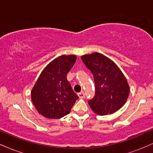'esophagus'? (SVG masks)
<instances>
[{
  "label": "esophagus",
  "instance_id": "obj_1",
  "mask_svg": "<svg viewBox=\"0 0 153 153\" xmlns=\"http://www.w3.org/2000/svg\"><path fill=\"white\" fill-rule=\"evenodd\" d=\"M78 96L79 99H84V98H85V94H84L83 91H82V92H80V93H78Z\"/></svg>",
  "mask_w": 153,
  "mask_h": 153
}]
</instances>
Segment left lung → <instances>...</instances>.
Segmentation results:
<instances>
[{
  "mask_svg": "<svg viewBox=\"0 0 153 153\" xmlns=\"http://www.w3.org/2000/svg\"><path fill=\"white\" fill-rule=\"evenodd\" d=\"M81 59L94 75L96 94L88 101L93 111L103 116L120 109L128 99L129 86L119 67L99 52L82 55Z\"/></svg>",
  "mask_w": 153,
  "mask_h": 153,
  "instance_id": "obj_1",
  "label": "left lung"
}]
</instances>
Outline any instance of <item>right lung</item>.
<instances>
[{
  "label": "right lung",
  "instance_id": "add662e5",
  "mask_svg": "<svg viewBox=\"0 0 153 153\" xmlns=\"http://www.w3.org/2000/svg\"><path fill=\"white\" fill-rule=\"evenodd\" d=\"M76 55H61L49 63L31 92L37 111L48 119L62 118L71 112L78 96L67 80V74L76 61Z\"/></svg>",
  "mask_w": 153,
  "mask_h": 153
}]
</instances>
